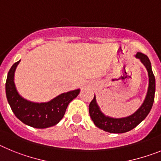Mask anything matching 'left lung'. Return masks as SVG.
Instances as JSON below:
<instances>
[{
	"instance_id": "left-lung-1",
	"label": "left lung",
	"mask_w": 161,
	"mask_h": 161,
	"mask_svg": "<svg viewBox=\"0 0 161 161\" xmlns=\"http://www.w3.org/2000/svg\"><path fill=\"white\" fill-rule=\"evenodd\" d=\"M135 57L137 59H139L142 65H144L148 75L147 92L140 107L128 117L116 118L105 115L100 110V106L96 102V96H94L93 100L89 104V114L92 120L98 128L106 132L121 134L131 130L146 118L153 105L156 92V79L152 72L151 61L149 58L142 53H137Z\"/></svg>"
}]
</instances>
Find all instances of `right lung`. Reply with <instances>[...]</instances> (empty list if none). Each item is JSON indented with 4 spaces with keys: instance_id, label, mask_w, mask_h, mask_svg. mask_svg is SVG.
<instances>
[{
    "instance_id": "add662e5",
    "label": "right lung",
    "mask_w": 161,
    "mask_h": 161,
    "mask_svg": "<svg viewBox=\"0 0 161 161\" xmlns=\"http://www.w3.org/2000/svg\"><path fill=\"white\" fill-rule=\"evenodd\" d=\"M21 60L14 64L7 75L5 92L11 109L22 122L37 129L53 126L65 115L68 104L79 96L80 89L65 92L47 102L27 100L19 93L14 83V74Z\"/></svg>"
}]
</instances>
